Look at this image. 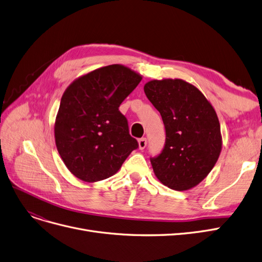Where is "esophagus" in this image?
<instances>
[{"label": "esophagus", "mask_w": 262, "mask_h": 262, "mask_svg": "<svg viewBox=\"0 0 262 262\" xmlns=\"http://www.w3.org/2000/svg\"><path fill=\"white\" fill-rule=\"evenodd\" d=\"M146 145H147V140L145 138H142L139 140V148L140 149H144L146 147Z\"/></svg>", "instance_id": "1"}]
</instances>
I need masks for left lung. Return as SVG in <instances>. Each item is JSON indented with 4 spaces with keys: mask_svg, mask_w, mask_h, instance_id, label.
<instances>
[{
    "mask_svg": "<svg viewBox=\"0 0 262 262\" xmlns=\"http://www.w3.org/2000/svg\"><path fill=\"white\" fill-rule=\"evenodd\" d=\"M144 91L165 127L164 148L150 159L154 173L173 190L191 189L212 171L221 155L217 114L200 90L180 78L152 79Z\"/></svg>",
    "mask_w": 262,
    "mask_h": 262,
    "instance_id": "left-lung-1",
    "label": "left lung"
}]
</instances>
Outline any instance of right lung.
Segmentation results:
<instances>
[{
    "mask_svg": "<svg viewBox=\"0 0 262 262\" xmlns=\"http://www.w3.org/2000/svg\"><path fill=\"white\" fill-rule=\"evenodd\" d=\"M141 80L133 70L112 64L76 78L66 89L55 121V141L69 171L80 181L108 179L139 147L119 105Z\"/></svg>",
    "mask_w": 262,
    "mask_h": 262,
    "instance_id": "add662e5",
    "label": "right lung"
}]
</instances>
